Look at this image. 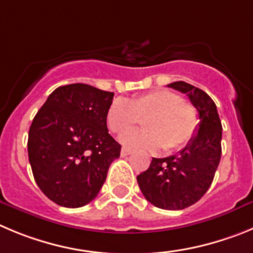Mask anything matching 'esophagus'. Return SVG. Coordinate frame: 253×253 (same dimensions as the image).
<instances>
[{"mask_svg": "<svg viewBox=\"0 0 253 253\" xmlns=\"http://www.w3.org/2000/svg\"><path fill=\"white\" fill-rule=\"evenodd\" d=\"M133 153V150L129 149V148H122V152H120V154H122V157H126V155L131 154Z\"/></svg>", "mask_w": 253, "mask_h": 253, "instance_id": "34e87169", "label": "esophagus"}]
</instances>
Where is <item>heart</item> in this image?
I'll use <instances>...</instances> for the list:
<instances>
[{
  "mask_svg": "<svg viewBox=\"0 0 253 253\" xmlns=\"http://www.w3.org/2000/svg\"><path fill=\"white\" fill-rule=\"evenodd\" d=\"M143 119L144 130L126 134L125 145L173 153L191 143L198 130L199 118L191 103L168 89L154 90L130 100L115 99L106 111V124L118 135L133 130Z\"/></svg>",
  "mask_w": 253,
  "mask_h": 253,
  "instance_id": "1",
  "label": "heart"
}]
</instances>
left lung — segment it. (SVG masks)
Listing matches in <instances>:
<instances>
[{"instance_id":"8db88e82","label":"left lung","mask_w":253,"mask_h":253,"mask_svg":"<svg viewBox=\"0 0 253 253\" xmlns=\"http://www.w3.org/2000/svg\"><path fill=\"white\" fill-rule=\"evenodd\" d=\"M168 87L187 94L198 111V130L178 154L153 158L136 180L148 202L162 210L179 211L198 202L212 184L221 161L222 124L207 92L184 81Z\"/></svg>"}]
</instances>
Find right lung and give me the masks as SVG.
Masks as SVG:
<instances>
[{"instance_id":"add662e5","label":"right lung","mask_w":253,"mask_h":253,"mask_svg":"<svg viewBox=\"0 0 253 253\" xmlns=\"http://www.w3.org/2000/svg\"><path fill=\"white\" fill-rule=\"evenodd\" d=\"M114 92L87 84L60 86L48 95L29 130V161L42 193L78 208L98 196L122 145L109 134L106 111Z\"/></svg>"}]
</instances>
